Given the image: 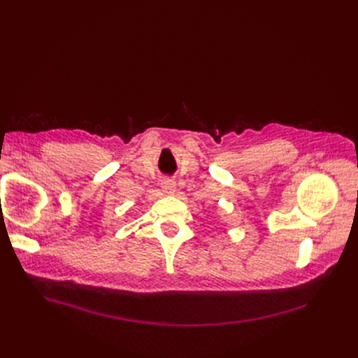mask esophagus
I'll list each match as a JSON object with an SVG mask.
<instances>
[{"label": "esophagus", "instance_id": "obj_1", "mask_svg": "<svg viewBox=\"0 0 358 358\" xmlns=\"http://www.w3.org/2000/svg\"><path fill=\"white\" fill-rule=\"evenodd\" d=\"M161 188L164 192L167 194H171L173 191H175V182H173L171 179H164L161 182Z\"/></svg>", "mask_w": 358, "mask_h": 358}]
</instances>
